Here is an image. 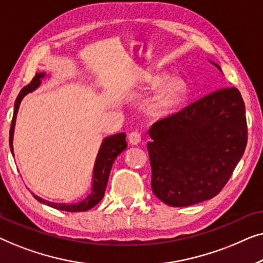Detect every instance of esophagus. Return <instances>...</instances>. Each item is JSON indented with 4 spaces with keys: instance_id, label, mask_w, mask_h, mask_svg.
Instances as JSON below:
<instances>
[{
    "instance_id": "esophagus-1",
    "label": "esophagus",
    "mask_w": 263,
    "mask_h": 263,
    "mask_svg": "<svg viewBox=\"0 0 263 263\" xmlns=\"http://www.w3.org/2000/svg\"><path fill=\"white\" fill-rule=\"evenodd\" d=\"M128 140L132 145H139L140 141H141V135L138 132H132L130 134L128 135Z\"/></svg>"
}]
</instances>
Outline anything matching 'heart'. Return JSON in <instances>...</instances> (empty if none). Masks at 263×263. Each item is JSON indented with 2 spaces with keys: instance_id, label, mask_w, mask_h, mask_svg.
Instances as JSON below:
<instances>
[{
  "instance_id": "obj_1",
  "label": "heart",
  "mask_w": 263,
  "mask_h": 263,
  "mask_svg": "<svg viewBox=\"0 0 263 263\" xmlns=\"http://www.w3.org/2000/svg\"><path fill=\"white\" fill-rule=\"evenodd\" d=\"M165 80H166V77H164V75H157V77L149 78V88H159L160 86L164 84ZM185 91L186 85L184 80H182V79L179 78L171 80L166 86H165L163 92L160 93L159 98H158L156 104L157 109L160 111L171 110L172 107H175L183 99V97L185 95Z\"/></svg>"
}]
</instances>
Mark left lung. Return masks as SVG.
Here are the masks:
<instances>
[{"label":"left lung","mask_w":263,"mask_h":263,"mask_svg":"<svg viewBox=\"0 0 263 263\" xmlns=\"http://www.w3.org/2000/svg\"><path fill=\"white\" fill-rule=\"evenodd\" d=\"M148 134L154 195L172 207L210 200L221 192L246 151L248 127L240 92L217 89L157 121Z\"/></svg>","instance_id":"8db88e82"}]
</instances>
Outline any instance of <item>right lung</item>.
<instances>
[{
    "label": "right lung",
    "instance_id": "right-lung-1",
    "mask_svg": "<svg viewBox=\"0 0 263 263\" xmlns=\"http://www.w3.org/2000/svg\"><path fill=\"white\" fill-rule=\"evenodd\" d=\"M44 73L35 74V77L32 79L30 84L25 86L21 89L19 95L16 97L15 105H14V114H13V120L12 124H10V130H9V146L10 151H12L13 156V134H14V127H15V120H16V114L19 110V105L21 100L28 92L34 91L35 88L41 85V79L44 78ZM127 148V142H125V134L124 133H120V134H115L112 136H109L104 140L100 147L98 156H97V160L95 164V170H93V183H92V192L89 195L86 197L84 201L73 204H66V203H55L46 201L39 196H34V199H37L39 202L48 204V206L56 208L60 211H66V212H85L91 210L103 199L104 193H105L107 181H109V176L111 167L116 158Z\"/></svg>",
    "mask_w": 263,
    "mask_h": 263
}]
</instances>
